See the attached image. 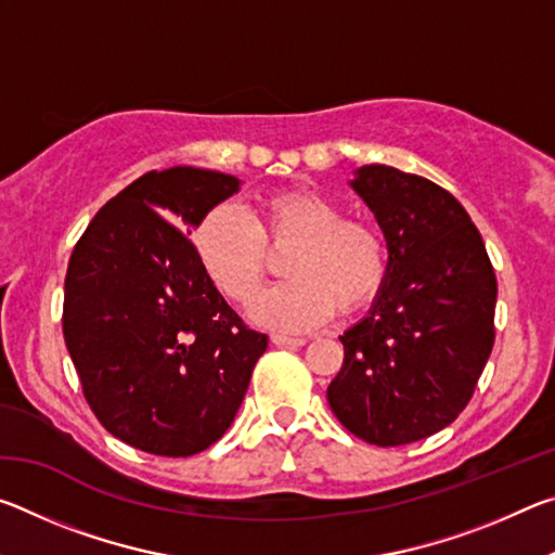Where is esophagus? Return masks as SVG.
<instances>
[{
  "label": "esophagus",
  "mask_w": 555,
  "mask_h": 555,
  "mask_svg": "<svg viewBox=\"0 0 555 555\" xmlns=\"http://www.w3.org/2000/svg\"><path fill=\"white\" fill-rule=\"evenodd\" d=\"M271 343L279 347H304V337H286V335H271Z\"/></svg>",
  "instance_id": "esophagus-1"
}]
</instances>
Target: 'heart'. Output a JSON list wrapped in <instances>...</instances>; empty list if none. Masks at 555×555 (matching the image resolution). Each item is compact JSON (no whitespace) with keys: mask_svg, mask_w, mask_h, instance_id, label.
<instances>
[{"mask_svg":"<svg viewBox=\"0 0 555 555\" xmlns=\"http://www.w3.org/2000/svg\"><path fill=\"white\" fill-rule=\"evenodd\" d=\"M291 276L251 304V318L279 333H306L379 298L389 279V244L367 220L345 218L335 198L308 188L271 193L255 215L218 203L193 228L205 274L234 304H247L269 271V249H286Z\"/></svg>","mask_w":555,"mask_h":555,"instance_id":"b5f03b06","label":"heart"}]
</instances>
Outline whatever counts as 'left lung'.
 Here are the masks:
<instances>
[{
    "label": "left lung",
    "instance_id": "1",
    "mask_svg": "<svg viewBox=\"0 0 555 555\" xmlns=\"http://www.w3.org/2000/svg\"><path fill=\"white\" fill-rule=\"evenodd\" d=\"M352 188L389 244V279L370 315L340 343L327 387L337 421L393 448L453 424L494 345L496 276L480 232L446 188L372 164Z\"/></svg>",
    "mask_w": 555,
    "mask_h": 555
}]
</instances>
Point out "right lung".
Here are the masks:
<instances>
[{
	"instance_id": "obj_1",
	"label": "right lung",
	"mask_w": 555,
	"mask_h": 555,
	"mask_svg": "<svg viewBox=\"0 0 555 555\" xmlns=\"http://www.w3.org/2000/svg\"><path fill=\"white\" fill-rule=\"evenodd\" d=\"M234 176L173 166L105 203L75 244L63 337L92 413L127 446L188 457L224 436L267 335L205 274L191 228Z\"/></svg>"
}]
</instances>
